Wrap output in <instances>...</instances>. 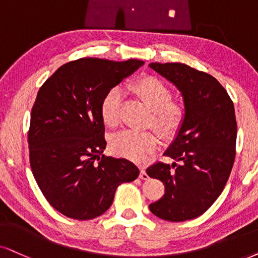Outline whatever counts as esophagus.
<instances>
[{
  "mask_svg": "<svg viewBox=\"0 0 258 258\" xmlns=\"http://www.w3.org/2000/svg\"><path fill=\"white\" fill-rule=\"evenodd\" d=\"M139 177L142 178V180H148V178H149V175L146 174V170H145L144 165H140V175H139Z\"/></svg>",
  "mask_w": 258,
  "mask_h": 258,
  "instance_id": "1",
  "label": "esophagus"
}]
</instances>
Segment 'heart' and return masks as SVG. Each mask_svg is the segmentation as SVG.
<instances>
[{
  "mask_svg": "<svg viewBox=\"0 0 258 258\" xmlns=\"http://www.w3.org/2000/svg\"><path fill=\"white\" fill-rule=\"evenodd\" d=\"M136 93L152 110V125L162 136L169 137L180 128L184 118V110L180 105L171 102V93L162 81L156 77H145L135 86ZM122 91L114 87L109 89L101 101V118L107 126L114 127L119 122ZM157 136L151 131L122 130L110 139V150L115 155L143 161L157 146Z\"/></svg>",
  "mask_w": 258,
  "mask_h": 258,
  "instance_id": "heart-1",
  "label": "heart"
}]
</instances>
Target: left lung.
Returning <instances> with one entry per match:
<instances>
[{"mask_svg":"<svg viewBox=\"0 0 258 258\" xmlns=\"http://www.w3.org/2000/svg\"><path fill=\"white\" fill-rule=\"evenodd\" d=\"M149 67L177 88L184 105L183 121L164 152L174 162L146 169L165 187V194L149 208L163 220L194 219L213 205L232 170L237 138L233 102L206 73L182 63Z\"/></svg>","mask_w":258,"mask_h":258,"instance_id":"1","label":"left lung"}]
</instances>
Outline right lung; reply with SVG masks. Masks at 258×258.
I'll return each instance as SVG.
<instances>
[{
  "instance_id": "right-lung-1",
  "label": "right lung",
  "mask_w": 258,
  "mask_h": 258,
  "mask_svg": "<svg viewBox=\"0 0 258 258\" xmlns=\"http://www.w3.org/2000/svg\"><path fill=\"white\" fill-rule=\"evenodd\" d=\"M144 64L81 58L61 65L38 91L28 131L29 163L41 193L65 217L89 220L108 210L116 188L139 169L106 157L101 101Z\"/></svg>"
}]
</instances>
